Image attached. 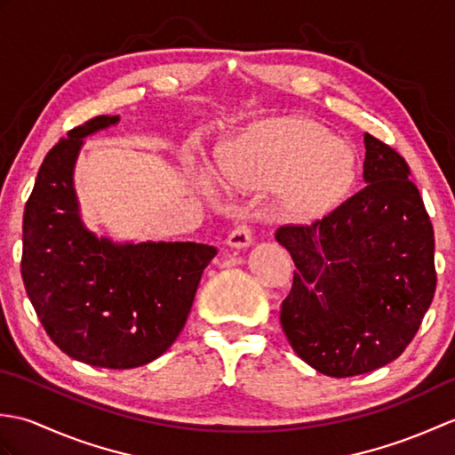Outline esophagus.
Wrapping results in <instances>:
<instances>
[{"label": "esophagus", "mask_w": 455, "mask_h": 455, "mask_svg": "<svg viewBox=\"0 0 455 455\" xmlns=\"http://www.w3.org/2000/svg\"><path fill=\"white\" fill-rule=\"evenodd\" d=\"M227 244L235 250H244L248 246H252V230H250V227L246 225L236 227L233 233L228 235Z\"/></svg>", "instance_id": "1"}]
</instances>
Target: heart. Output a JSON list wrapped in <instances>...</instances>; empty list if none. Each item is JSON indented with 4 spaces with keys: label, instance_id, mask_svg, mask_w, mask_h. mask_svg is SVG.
Here are the masks:
<instances>
[{
    "label": "heart",
    "instance_id": "obj_1",
    "mask_svg": "<svg viewBox=\"0 0 455 455\" xmlns=\"http://www.w3.org/2000/svg\"><path fill=\"white\" fill-rule=\"evenodd\" d=\"M228 188H274L295 212H313L340 196L354 173L352 154L308 124H285L236 140L217 166Z\"/></svg>",
    "mask_w": 455,
    "mask_h": 455
}]
</instances>
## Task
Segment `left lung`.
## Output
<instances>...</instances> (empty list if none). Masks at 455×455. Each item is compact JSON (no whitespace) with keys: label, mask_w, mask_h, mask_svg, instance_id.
Segmentation results:
<instances>
[{"label":"left lung","mask_w":455,"mask_h":455,"mask_svg":"<svg viewBox=\"0 0 455 455\" xmlns=\"http://www.w3.org/2000/svg\"><path fill=\"white\" fill-rule=\"evenodd\" d=\"M363 147L355 196L275 233L297 267L282 328L295 354L331 377L397 360L436 291L432 222L407 162L367 132Z\"/></svg>","instance_id":"obj_1"}]
</instances>
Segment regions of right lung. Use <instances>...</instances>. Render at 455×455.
Returning <instances> with one entry per match:
<instances>
[{"label":"right lung","instance_id":"right-lung-1","mask_svg":"<svg viewBox=\"0 0 455 455\" xmlns=\"http://www.w3.org/2000/svg\"><path fill=\"white\" fill-rule=\"evenodd\" d=\"M119 123L101 115L68 132L41 164L23 215L21 275L46 334L72 360L131 370L180 336L217 248L115 243L85 227L74 188L84 139Z\"/></svg>","mask_w":455,"mask_h":455}]
</instances>
